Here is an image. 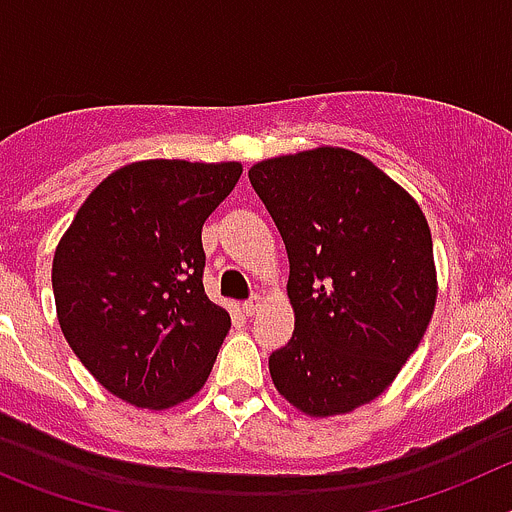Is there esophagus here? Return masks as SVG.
Instances as JSON below:
<instances>
[{"label":"esophagus","mask_w":512,"mask_h":512,"mask_svg":"<svg viewBox=\"0 0 512 512\" xmlns=\"http://www.w3.org/2000/svg\"><path fill=\"white\" fill-rule=\"evenodd\" d=\"M259 306H261L259 296H251V299H248V301H243L241 309H243V314L251 316V314H256V311H259Z\"/></svg>","instance_id":"34e87169"}]
</instances>
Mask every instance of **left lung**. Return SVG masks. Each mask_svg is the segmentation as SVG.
<instances>
[{"label": "left lung", "mask_w": 512, "mask_h": 512, "mask_svg": "<svg viewBox=\"0 0 512 512\" xmlns=\"http://www.w3.org/2000/svg\"><path fill=\"white\" fill-rule=\"evenodd\" d=\"M289 253L294 334L269 357L296 410L332 417L384 392L437 299L432 236L415 198L372 160L316 148L248 170Z\"/></svg>", "instance_id": "obj_1"}]
</instances>
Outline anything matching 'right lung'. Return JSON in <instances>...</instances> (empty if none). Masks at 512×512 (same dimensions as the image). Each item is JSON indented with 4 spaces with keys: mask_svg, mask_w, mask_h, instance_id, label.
<instances>
[{
    "mask_svg": "<svg viewBox=\"0 0 512 512\" xmlns=\"http://www.w3.org/2000/svg\"><path fill=\"white\" fill-rule=\"evenodd\" d=\"M241 163L140 160L87 196L52 261L57 319L92 377L135 407L165 410L206 384L226 309L203 289L201 231Z\"/></svg>",
    "mask_w": 512,
    "mask_h": 512,
    "instance_id": "add662e5",
    "label": "right lung"
}]
</instances>
